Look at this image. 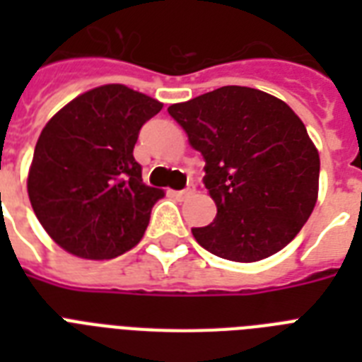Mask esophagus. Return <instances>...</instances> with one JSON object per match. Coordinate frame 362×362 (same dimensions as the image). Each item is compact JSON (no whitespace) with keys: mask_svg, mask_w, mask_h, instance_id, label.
Listing matches in <instances>:
<instances>
[{"mask_svg":"<svg viewBox=\"0 0 362 362\" xmlns=\"http://www.w3.org/2000/svg\"><path fill=\"white\" fill-rule=\"evenodd\" d=\"M170 195L176 199H186L192 195V189H173V192H170Z\"/></svg>","mask_w":362,"mask_h":362,"instance_id":"obj_1","label":"esophagus"}]
</instances>
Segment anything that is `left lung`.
Wrapping results in <instances>:
<instances>
[{
    "label": "left lung",
    "mask_w": 362,
    "mask_h": 362,
    "mask_svg": "<svg viewBox=\"0 0 362 362\" xmlns=\"http://www.w3.org/2000/svg\"><path fill=\"white\" fill-rule=\"evenodd\" d=\"M167 110L206 163L203 182L218 214L192 229L204 250L253 263L297 237L317 201L320 153L281 99L223 86Z\"/></svg>",
    "instance_id": "1"
}]
</instances>
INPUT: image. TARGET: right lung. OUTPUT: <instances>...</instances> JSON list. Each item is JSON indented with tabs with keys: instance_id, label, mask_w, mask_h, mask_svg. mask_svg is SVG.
<instances>
[{
	"instance_id": "right-lung-1",
	"label": "right lung",
	"mask_w": 362,
	"mask_h": 362,
	"mask_svg": "<svg viewBox=\"0 0 362 362\" xmlns=\"http://www.w3.org/2000/svg\"><path fill=\"white\" fill-rule=\"evenodd\" d=\"M163 105L124 84L93 88L45 125L28 176L37 220L65 252L112 259L139 244L163 197L133 158L139 131Z\"/></svg>"
}]
</instances>
